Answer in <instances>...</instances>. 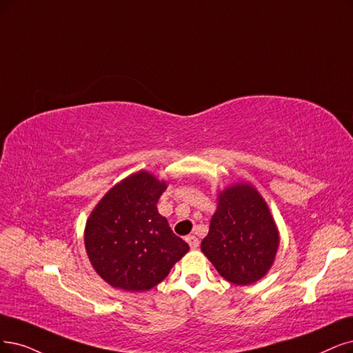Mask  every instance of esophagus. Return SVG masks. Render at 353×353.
Returning <instances> with one entry per match:
<instances>
[{
  "label": "esophagus",
  "instance_id": "34e87169",
  "mask_svg": "<svg viewBox=\"0 0 353 353\" xmlns=\"http://www.w3.org/2000/svg\"><path fill=\"white\" fill-rule=\"evenodd\" d=\"M186 241H188V244L190 245V249H198V247H199V240H198V237L188 236V237H186Z\"/></svg>",
  "mask_w": 353,
  "mask_h": 353
}]
</instances>
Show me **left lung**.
I'll use <instances>...</instances> for the list:
<instances>
[{
	"label": "left lung",
	"instance_id": "left-lung-1",
	"mask_svg": "<svg viewBox=\"0 0 353 353\" xmlns=\"http://www.w3.org/2000/svg\"><path fill=\"white\" fill-rule=\"evenodd\" d=\"M278 245L275 221L253 186L234 185L219 194L201 249L221 276L236 285L259 281L270 269Z\"/></svg>",
	"mask_w": 353,
	"mask_h": 353
}]
</instances>
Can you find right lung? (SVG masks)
<instances>
[{"mask_svg":"<svg viewBox=\"0 0 353 353\" xmlns=\"http://www.w3.org/2000/svg\"><path fill=\"white\" fill-rule=\"evenodd\" d=\"M165 188L139 172L112 188L91 212L85 250L96 272L114 288L148 291L188 253L189 244L157 210Z\"/></svg>","mask_w":353,"mask_h":353,"instance_id":"add662e5","label":"right lung"}]
</instances>
